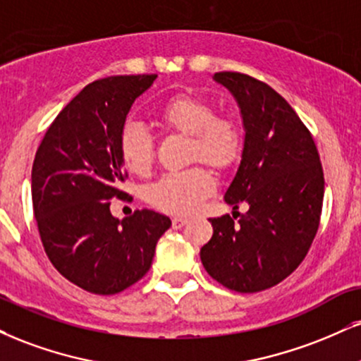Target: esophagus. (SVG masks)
Instances as JSON below:
<instances>
[{"instance_id": "esophagus-1", "label": "esophagus", "mask_w": 361, "mask_h": 361, "mask_svg": "<svg viewBox=\"0 0 361 361\" xmlns=\"http://www.w3.org/2000/svg\"><path fill=\"white\" fill-rule=\"evenodd\" d=\"M186 224H188V219H185V216H175V219H173V228L175 230L185 227Z\"/></svg>"}]
</instances>
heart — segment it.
<instances>
[{"mask_svg":"<svg viewBox=\"0 0 361 361\" xmlns=\"http://www.w3.org/2000/svg\"><path fill=\"white\" fill-rule=\"evenodd\" d=\"M159 119L173 131L188 134L192 159H205L225 166L238 151V128L232 119L215 116L214 107L198 95L173 97L159 111ZM119 154L124 166L136 175H145L154 158V142L149 131L136 121L124 124L119 136ZM215 181L205 168L169 171L146 190V198L154 208L171 215H188L214 192Z\"/></svg>","mask_w":361,"mask_h":361,"instance_id":"1","label":"heart"}]
</instances>
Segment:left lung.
Listing matches in <instances>:
<instances>
[{
  "instance_id": "8db88e82",
  "label": "left lung",
  "mask_w": 361,
  "mask_h": 361,
  "mask_svg": "<svg viewBox=\"0 0 361 361\" xmlns=\"http://www.w3.org/2000/svg\"><path fill=\"white\" fill-rule=\"evenodd\" d=\"M216 84L235 99L244 147L224 200L247 212L210 219L214 235L202 247L205 271L237 293H259L284 281L306 257L319 225L324 176L310 131L282 95L237 72Z\"/></svg>"
}]
</instances>
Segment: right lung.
Masks as SVG:
<instances>
[{
	"instance_id": "right-lung-1",
	"label": "right lung",
	"mask_w": 361,
	"mask_h": 361,
	"mask_svg": "<svg viewBox=\"0 0 361 361\" xmlns=\"http://www.w3.org/2000/svg\"><path fill=\"white\" fill-rule=\"evenodd\" d=\"M156 75L92 82L56 116L32 169L33 214L50 262L65 279L94 294L121 293L149 271L166 215L136 210L116 219L123 198L119 136L134 101Z\"/></svg>"
}]
</instances>
